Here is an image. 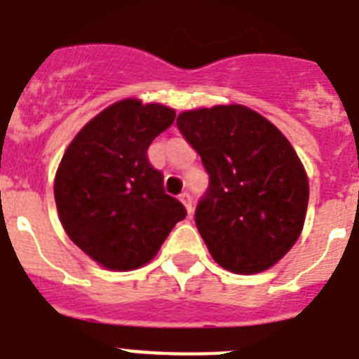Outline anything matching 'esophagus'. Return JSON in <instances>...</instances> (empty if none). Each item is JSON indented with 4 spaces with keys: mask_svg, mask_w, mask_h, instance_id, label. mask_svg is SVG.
I'll use <instances>...</instances> for the list:
<instances>
[{
    "mask_svg": "<svg viewBox=\"0 0 359 359\" xmlns=\"http://www.w3.org/2000/svg\"><path fill=\"white\" fill-rule=\"evenodd\" d=\"M180 199H182V203L185 205L187 212H189V214H192V210H194V205H192V196H190L189 192H183V194L180 196Z\"/></svg>",
    "mask_w": 359,
    "mask_h": 359,
    "instance_id": "1",
    "label": "esophagus"
}]
</instances>
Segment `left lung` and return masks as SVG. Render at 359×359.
Instances as JSON below:
<instances>
[{
	"label": "left lung",
	"mask_w": 359,
	"mask_h": 359,
	"mask_svg": "<svg viewBox=\"0 0 359 359\" xmlns=\"http://www.w3.org/2000/svg\"><path fill=\"white\" fill-rule=\"evenodd\" d=\"M176 123L208 174L194 219L214 261L241 275L271 268L297 243L309 201L294 149L237 104L185 111Z\"/></svg>",
	"instance_id": "1"
}]
</instances>
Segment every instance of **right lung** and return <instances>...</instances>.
<instances>
[{
  "label": "right lung",
  "mask_w": 359,
  "mask_h": 359,
  "mask_svg": "<svg viewBox=\"0 0 359 359\" xmlns=\"http://www.w3.org/2000/svg\"><path fill=\"white\" fill-rule=\"evenodd\" d=\"M160 104L120 100L81 129L55 176V205L69 239L104 268L128 271L156 255L187 210L163 189L147 149L172 126Z\"/></svg>",
  "instance_id": "add662e5"
}]
</instances>
